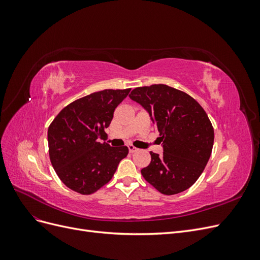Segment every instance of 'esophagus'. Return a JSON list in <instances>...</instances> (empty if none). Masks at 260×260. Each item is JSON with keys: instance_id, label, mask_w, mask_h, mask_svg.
I'll list each match as a JSON object with an SVG mask.
<instances>
[{"instance_id": "1", "label": "esophagus", "mask_w": 260, "mask_h": 260, "mask_svg": "<svg viewBox=\"0 0 260 260\" xmlns=\"http://www.w3.org/2000/svg\"><path fill=\"white\" fill-rule=\"evenodd\" d=\"M128 148H129V152H130V153H135V152L138 151V148L135 147L133 145H128Z\"/></svg>"}]
</instances>
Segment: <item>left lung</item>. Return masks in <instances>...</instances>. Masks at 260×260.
<instances>
[{"label": "left lung", "mask_w": 260, "mask_h": 260, "mask_svg": "<svg viewBox=\"0 0 260 260\" xmlns=\"http://www.w3.org/2000/svg\"><path fill=\"white\" fill-rule=\"evenodd\" d=\"M129 98L148 113L159 133L161 155L141 174L165 195L187 190L205 169L214 145V128L203 107L188 94L166 84L132 90Z\"/></svg>", "instance_id": "1"}]
</instances>
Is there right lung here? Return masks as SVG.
Returning a JSON list of instances; mask_svg holds the SVG:
<instances>
[{"mask_svg": "<svg viewBox=\"0 0 260 260\" xmlns=\"http://www.w3.org/2000/svg\"><path fill=\"white\" fill-rule=\"evenodd\" d=\"M131 89L103 90L77 100L62 108L48 130L52 166L70 190L83 195L96 192L109 182L127 146L100 143L116 107Z\"/></svg>", "mask_w": 260, "mask_h": 260, "instance_id": "obj_1", "label": "right lung"}]
</instances>
